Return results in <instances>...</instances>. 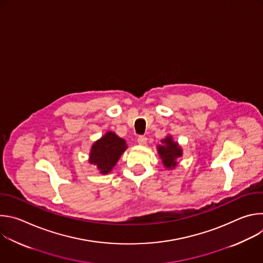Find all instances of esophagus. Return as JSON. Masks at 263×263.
Listing matches in <instances>:
<instances>
[{
  "label": "esophagus",
  "instance_id": "esophagus-1",
  "mask_svg": "<svg viewBox=\"0 0 263 263\" xmlns=\"http://www.w3.org/2000/svg\"><path fill=\"white\" fill-rule=\"evenodd\" d=\"M146 141H147V139H146V137H144V136H139V137L137 138V142H138V144H140V145H145V144H146Z\"/></svg>",
  "mask_w": 263,
  "mask_h": 263
}]
</instances>
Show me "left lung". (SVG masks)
<instances>
[{"label": "left lung", "mask_w": 263, "mask_h": 263, "mask_svg": "<svg viewBox=\"0 0 263 263\" xmlns=\"http://www.w3.org/2000/svg\"><path fill=\"white\" fill-rule=\"evenodd\" d=\"M160 141L161 143L157 145V152L161 162L166 170H174L179 163L178 159L183 155L182 146L178 141L174 140L171 134L166 135Z\"/></svg>", "instance_id": "1"}]
</instances>
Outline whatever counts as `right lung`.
<instances>
[{"mask_svg": "<svg viewBox=\"0 0 263 263\" xmlns=\"http://www.w3.org/2000/svg\"><path fill=\"white\" fill-rule=\"evenodd\" d=\"M127 147L124 138L118 136L114 131H107L92 143L88 162L95 165L100 174L107 175L117 165Z\"/></svg>", "mask_w": 263, "mask_h": 263, "instance_id": "obj_1", "label": "right lung"}]
</instances>
